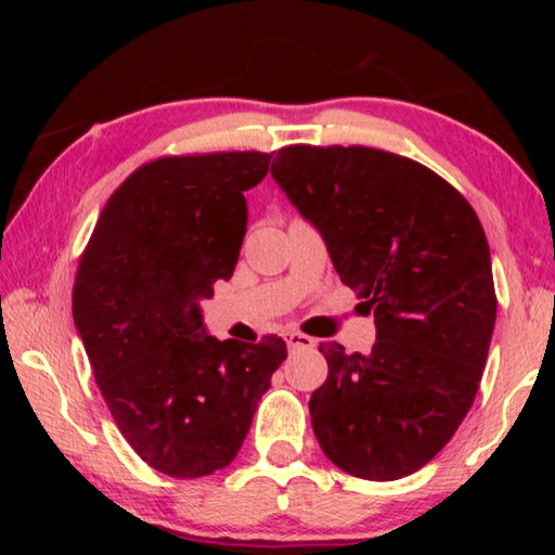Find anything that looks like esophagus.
Returning a JSON list of instances; mask_svg holds the SVG:
<instances>
[{"label": "esophagus", "instance_id": "34e87169", "mask_svg": "<svg viewBox=\"0 0 555 555\" xmlns=\"http://www.w3.org/2000/svg\"><path fill=\"white\" fill-rule=\"evenodd\" d=\"M286 343H288V350H311V347L315 345L311 335H304V333H296V331L286 333Z\"/></svg>", "mask_w": 555, "mask_h": 555}]
</instances>
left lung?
<instances>
[{"mask_svg": "<svg viewBox=\"0 0 555 555\" xmlns=\"http://www.w3.org/2000/svg\"><path fill=\"white\" fill-rule=\"evenodd\" d=\"M271 176L374 313L370 354L321 343L313 434L347 475L389 482L434 460L480 389L496 296L480 218L446 178L372 146L279 149Z\"/></svg>", "mask_w": 555, "mask_h": 555, "instance_id": "1", "label": "left lung"}]
</instances>
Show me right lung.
I'll list each match as a JSON object with an SVG mask.
<instances>
[{"instance_id": "right-lung-1", "label": "right lung", "mask_w": 555, "mask_h": 555, "mask_svg": "<svg viewBox=\"0 0 555 555\" xmlns=\"http://www.w3.org/2000/svg\"><path fill=\"white\" fill-rule=\"evenodd\" d=\"M271 154L162 156L102 210L73 286V318L119 434L178 480L228 467L286 343L215 340L201 304L230 279L247 232L244 191Z\"/></svg>"}]
</instances>
